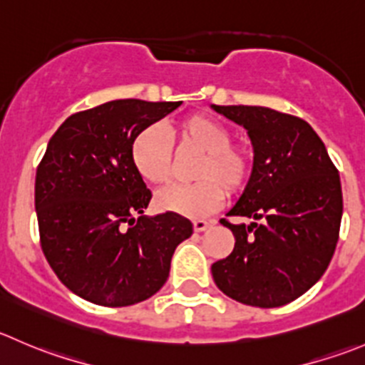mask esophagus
<instances>
[{
	"label": "esophagus",
	"mask_w": 365,
	"mask_h": 365,
	"mask_svg": "<svg viewBox=\"0 0 365 365\" xmlns=\"http://www.w3.org/2000/svg\"><path fill=\"white\" fill-rule=\"evenodd\" d=\"M212 226L210 221H203V219H196V221H192V228L194 232H205V230H208Z\"/></svg>",
	"instance_id": "34e87169"
}]
</instances>
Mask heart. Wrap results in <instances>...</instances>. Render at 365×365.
<instances>
[{"label": "heart", "mask_w": 365, "mask_h": 365, "mask_svg": "<svg viewBox=\"0 0 365 365\" xmlns=\"http://www.w3.org/2000/svg\"><path fill=\"white\" fill-rule=\"evenodd\" d=\"M182 148H190L203 158L194 171L200 182L192 185H173L155 196V207L162 212L203 217L222 205L226 190L239 192L250 182L253 158L242 146L232 144L226 126L207 115H190L169 128ZM130 158L137 175L151 185H164L171 178L173 151L168 135L157 125L144 128L133 139Z\"/></svg>", "instance_id": "heart-1"}]
</instances>
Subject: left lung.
Instances as JSON below:
<instances>
[{
  "label": "left lung",
  "instance_id": "8db88e82",
  "mask_svg": "<svg viewBox=\"0 0 365 365\" xmlns=\"http://www.w3.org/2000/svg\"><path fill=\"white\" fill-rule=\"evenodd\" d=\"M244 126L253 144V171L226 215L235 247L212 264L228 298L260 309L294 302L324 274L339 240L342 190L339 171L312 126L267 107L212 105Z\"/></svg>",
  "mask_w": 365,
  "mask_h": 365
}]
</instances>
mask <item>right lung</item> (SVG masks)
Returning a JSON list of instances; mask_svg holds the SVG:
<instances>
[{"label":"right lung","instance_id":"right-lung-1","mask_svg":"<svg viewBox=\"0 0 365 365\" xmlns=\"http://www.w3.org/2000/svg\"><path fill=\"white\" fill-rule=\"evenodd\" d=\"M180 105L108 101L67 118L49 139L35 176L41 246L58 280L87 302L128 307L151 298L176 246L192 235L182 215H144L151 192L130 158L133 139Z\"/></svg>","mask_w":365,"mask_h":365}]
</instances>
